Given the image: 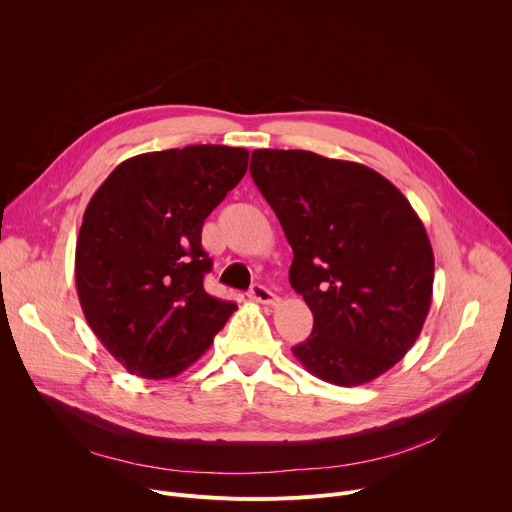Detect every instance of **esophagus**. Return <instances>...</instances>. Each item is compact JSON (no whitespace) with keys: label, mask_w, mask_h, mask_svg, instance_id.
I'll use <instances>...</instances> for the list:
<instances>
[{"label":"esophagus","mask_w":512,"mask_h":512,"mask_svg":"<svg viewBox=\"0 0 512 512\" xmlns=\"http://www.w3.org/2000/svg\"><path fill=\"white\" fill-rule=\"evenodd\" d=\"M249 298L255 300V302H259V304H265V306H275V304L279 302V298L273 294V291L267 289V287L261 285V283H255V285L251 287Z\"/></svg>","instance_id":"1"}]
</instances>
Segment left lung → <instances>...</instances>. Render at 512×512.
<instances>
[{"label":"left lung","instance_id":"1","mask_svg":"<svg viewBox=\"0 0 512 512\" xmlns=\"http://www.w3.org/2000/svg\"><path fill=\"white\" fill-rule=\"evenodd\" d=\"M251 176L294 251L289 283L314 314L291 352L342 387L387 373L431 306L433 251L409 200L367 166L304 150H255Z\"/></svg>","mask_w":512,"mask_h":512}]
</instances>
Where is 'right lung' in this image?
<instances>
[{
	"instance_id": "1",
	"label": "right lung",
	"mask_w": 512,
	"mask_h": 512,
	"mask_svg": "<svg viewBox=\"0 0 512 512\" xmlns=\"http://www.w3.org/2000/svg\"><path fill=\"white\" fill-rule=\"evenodd\" d=\"M229 145L139 154L93 194L77 239L81 308L101 344L143 379L186 371L237 310L204 289V218L247 172Z\"/></svg>"
}]
</instances>
